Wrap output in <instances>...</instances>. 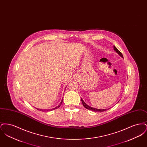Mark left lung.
<instances>
[{"label": "left lung", "mask_w": 147, "mask_h": 147, "mask_svg": "<svg viewBox=\"0 0 147 147\" xmlns=\"http://www.w3.org/2000/svg\"><path fill=\"white\" fill-rule=\"evenodd\" d=\"M113 49L119 54V56H121V57L123 58L122 53H121V52L119 51V49H117L115 46H113ZM81 100H82V103H83V105L84 106V107L85 108H86V109H88V110H91V111H95V112H104V111H105L107 110L108 109H95V108L92 107L91 106H89V105H87V104L84 102V101H83V100L82 98H81Z\"/></svg>", "instance_id": "obj_1"}]
</instances>
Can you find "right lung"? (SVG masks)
Instances as JSON below:
<instances>
[{
    "label": "right lung",
    "instance_id": "add662e5",
    "mask_svg": "<svg viewBox=\"0 0 147 147\" xmlns=\"http://www.w3.org/2000/svg\"><path fill=\"white\" fill-rule=\"evenodd\" d=\"M62 102H63V100H62V101H61V103L59 104V105H58L57 107H55V108H53V109H52L51 110H42V109H37V108H36V109H37L38 110L41 111H51V110H55V109H57V108L61 106V104H62Z\"/></svg>",
    "mask_w": 147,
    "mask_h": 147
}]
</instances>
